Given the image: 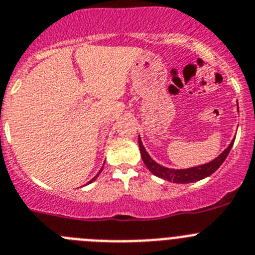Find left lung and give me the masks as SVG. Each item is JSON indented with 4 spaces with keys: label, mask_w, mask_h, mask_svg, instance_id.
Instances as JSON below:
<instances>
[{
    "label": "left lung",
    "mask_w": 255,
    "mask_h": 255,
    "mask_svg": "<svg viewBox=\"0 0 255 255\" xmlns=\"http://www.w3.org/2000/svg\"><path fill=\"white\" fill-rule=\"evenodd\" d=\"M138 144L139 151H141L142 160H143L144 165L147 166V169L153 174V175L165 179V180H169V182L178 183V184H187V183L198 182L201 179L207 178L211 174L215 173V171L221 166V164L225 161V159L228 157L229 152H230L231 147H233L234 139L233 142L229 144V147L226 148L221 155L217 156L215 160L207 162V164L199 165V166L189 167V169H169V167L161 166V165H159L157 162H155L151 159L150 155L147 153V151L144 150L143 144H142L139 137Z\"/></svg>",
    "instance_id": "left-lung-1"
}]
</instances>
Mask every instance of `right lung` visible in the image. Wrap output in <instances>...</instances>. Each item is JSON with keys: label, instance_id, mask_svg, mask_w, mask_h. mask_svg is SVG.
Returning a JSON list of instances; mask_svg holds the SVG:
<instances>
[{"label": "right lung", "instance_id": "right-lung-1", "mask_svg": "<svg viewBox=\"0 0 255 255\" xmlns=\"http://www.w3.org/2000/svg\"><path fill=\"white\" fill-rule=\"evenodd\" d=\"M102 170H103V169H102ZM102 170H100V171H102ZM100 171H99V173H98V174H96V176H95V178H93V179H91V180H90V182H89V183H91V182H94V180H95V179H96V178H98V176H99V174H100Z\"/></svg>", "mask_w": 255, "mask_h": 255}]
</instances>
